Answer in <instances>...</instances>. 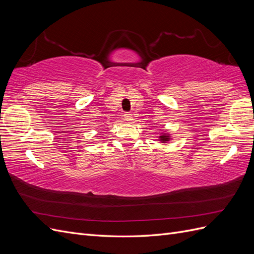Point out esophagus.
Instances as JSON below:
<instances>
[{
  "label": "esophagus",
  "mask_w": 254,
  "mask_h": 254,
  "mask_svg": "<svg viewBox=\"0 0 254 254\" xmlns=\"http://www.w3.org/2000/svg\"><path fill=\"white\" fill-rule=\"evenodd\" d=\"M124 119H125V121L128 122V123H131V122L133 121L132 115L130 114V113H125V114H124Z\"/></svg>",
  "instance_id": "1"
}]
</instances>
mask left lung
<instances>
[{
	"instance_id": "obj_1",
	"label": "left lung",
	"mask_w": 254,
	"mask_h": 254,
	"mask_svg": "<svg viewBox=\"0 0 254 254\" xmlns=\"http://www.w3.org/2000/svg\"><path fill=\"white\" fill-rule=\"evenodd\" d=\"M171 135L168 134L167 132H162V133H160V136H159V141L161 142V143H167V142H170L171 141Z\"/></svg>"
}]
</instances>
